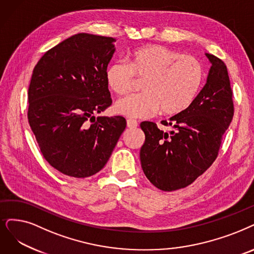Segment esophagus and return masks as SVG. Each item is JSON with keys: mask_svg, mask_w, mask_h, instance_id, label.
Instances as JSON below:
<instances>
[{"mask_svg": "<svg viewBox=\"0 0 254 254\" xmlns=\"http://www.w3.org/2000/svg\"><path fill=\"white\" fill-rule=\"evenodd\" d=\"M138 126V123L135 120H127V127L130 129L136 128Z\"/></svg>", "mask_w": 254, "mask_h": 254, "instance_id": "obj_1", "label": "esophagus"}]
</instances>
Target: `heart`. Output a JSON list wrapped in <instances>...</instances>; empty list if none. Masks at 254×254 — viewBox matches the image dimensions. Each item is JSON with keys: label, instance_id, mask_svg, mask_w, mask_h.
Segmentation results:
<instances>
[{"label": "heart", "instance_id": "1", "mask_svg": "<svg viewBox=\"0 0 254 254\" xmlns=\"http://www.w3.org/2000/svg\"><path fill=\"white\" fill-rule=\"evenodd\" d=\"M135 78L144 80V94L119 100L115 111L130 119L162 115L173 116L186 110L196 99L203 83L204 70L198 59L165 46L150 45L134 50L130 64H111L106 72L109 87L123 96L132 89Z\"/></svg>", "mask_w": 254, "mask_h": 254}]
</instances>
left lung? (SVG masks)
Segmentation results:
<instances>
[{
    "instance_id": "left-lung-1",
    "label": "left lung",
    "mask_w": 254,
    "mask_h": 254,
    "mask_svg": "<svg viewBox=\"0 0 254 254\" xmlns=\"http://www.w3.org/2000/svg\"><path fill=\"white\" fill-rule=\"evenodd\" d=\"M211 64L207 81L186 110L161 124L143 122L145 143L139 158L146 177L157 189L172 191L192 184L212 165L219 154L235 107L227 67L215 55L206 53Z\"/></svg>"
}]
</instances>
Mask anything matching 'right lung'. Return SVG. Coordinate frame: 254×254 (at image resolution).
<instances>
[{
	"instance_id": "1",
	"label": "right lung",
	"mask_w": 254,
	"mask_h": 254,
	"mask_svg": "<svg viewBox=\"0 0 254 254\" xmlns=\"http://www.w3.org/2000/svg\"><path fill=\"white\" fill-rule=\"evenodd\" d=\"M116 38L68 37L38 60L28 89V122L45 159L75 178L89 177L108 161L126 120L98 117L113 103L106 80Z\"/></svg>"
}]
</instances>
